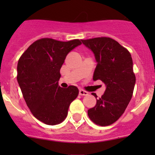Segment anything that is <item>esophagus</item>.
Wrapping results in <instances>:
<instances>
[{"label": "esophagus", "instance_id": "34e87169", "mask_svg": "<svg viewBox=\"0 0 155 155\" xmlns=\"http://www.w3.org/2000/svg\"><path fill=\"white\" fill-rule=\"evenodd\" d=\"M79 94H80V95H87V94H88V92L84 91V90L81 89L80 91H79Z\"/></svg>", "mask_w": 155, "mask_h": 155}]
</instances>
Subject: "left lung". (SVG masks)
<instances>
[{
	"mask_svg": "<svg viewBox=\"0 0 155 155\" xmlns=\"http://www.w3.org/2000/svg\"><path fill=\"white\" fill-rule=\"evenodd\" d=\"M83 44L94 53L97 65L93 80L106 85L95 106L87 110L90 120L105 127L114 124L124 114L132 98L136 77L133 60L128 50L109 37L82 39ZM97 98L96 94H93Z\"/></svg>",
	"mask_w": 155,
	"mask_h": 155,
	"instance_id": "obj_1",
	"label": "left lung"
}]
</instances>
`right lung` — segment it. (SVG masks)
<instances>
[{"mask_svg":"<svg viewBox=\"0 0 155 155\" xmlns=\"http://www.w3.org/2000/svg\"><path fill=\"white\" fill-rule=\"evenodd\" d=\"M81 44L79 39L68 42L42 38L30 45L19 58L17 80L31 113L47 125L61 124L68 108L78 95V88L60 87L61 68L70 51Z\"/></svg>","mask_w":155,"mask_h":155,"instance_id":"add662e5","label":"right lung"}]
</instances>
